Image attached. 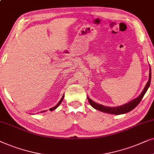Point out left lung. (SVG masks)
<instances>
[{"label":"left lung","instance_id":"left-lung-1","mask_svg":"<svg viewBox=\"0 0 154 154\" xmlns=\"http://www.w3.org/2000/svg\"><path fill=\"white\" fill-rule=\"evenodd\" d=\"M149 81L147 82L146 86H145L144 89H143V91L140 94L138 97L135 98L134 99L132 100V101L128 102L124 105H122L120 106H117V107H109V106H105L101 104H98L96 102L92 101L91 98H89V96H87L88 101H89L90 105L95 109L100 110V111L106 112V113H110V114H114V115H120V114H125L127 112L131 111V110L134 109V108H136L137 105L140 103L141 100L142 99V98L144 97V94H146L147 90H148L149 86H150L151 83V67L149 68Z\"/></svg>","mask_w":154,"mask_h":154}]
</instances>
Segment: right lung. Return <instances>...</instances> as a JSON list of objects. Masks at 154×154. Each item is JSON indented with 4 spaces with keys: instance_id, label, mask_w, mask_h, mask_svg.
Returning a JSON list of instances; mask_svg holds the SVG:
<instances>
[{
    "instance_id": "add662e5",
    "label": "right lung",
    "mask_w": 154,
    "mask_h": 154,
    "mask_svg": "<svg viewBox=\"0 0 154 154\" xmlns=\"http://www.w3.org/2000/svg\"><path fill=\"white\" fill-rule=\"evenodd\" d=\"M63 98H64V94H63V97H62V98H61V99L60 100V101H59V102H58V103H57V105H56V106H54V107H53V108H50V109H49V110H51V111H53V110H56V108H58L59 106H60V104L61 103V102H62V101H63ZM45 111H46V110H44V111H42V112H45Z\"/></svg>"
}]
</instances>
